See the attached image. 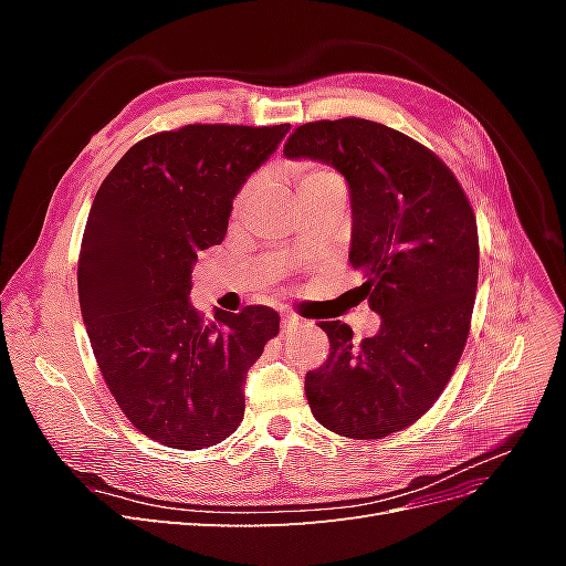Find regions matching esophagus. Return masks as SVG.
<instances>
[{"mask_svg":"<svg viewBox=\"0 0 566 566\" xmlns=\"http://www.w3.org/2000/svg\"><path fill=\"white\" fill-rule=\"evenodd\" d=\"M281 325H283L285 333H290V331H295V328H302L304 321H302L300 316H295V314H285V316L281 318Z\"/></svg>","mask_w":566,"mask_h":566,"instance_id":"esophagus-1","label":"esophagus"}]
</instances>
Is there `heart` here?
<instances>
[{"instance_id":"b5f03b06","label":"heart","mask_w":566,"mask_h":566,"mask_svg":"<svg viewBox=\"0 0 566 566\" xmlns=\"http://www.w3.org/2000/svg\"><path fill=\"white\" fill-rule=\"evenodd\" d=\"M290 177L295 179L297 184V196L310 198V196H318L325 191H345V181L335 172V169L325 167V165H316V163H297L290 167ZM260 191V179H250L241 191L235 196L233 202V212L241 214L248 205L252 202V198Z\"/></svg>"}]
</instances>
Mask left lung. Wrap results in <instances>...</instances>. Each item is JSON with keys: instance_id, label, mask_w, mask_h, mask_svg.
Wrapping results in <instances>:
<instances>
[{"instance_id": "8db88e82", "label": "left lung", "mask_w": 566, "mask_h": 566, "mask_svg": "<svg viewBox=\"0 0 566 566\" xmlns=\"http://www.w3.org/2000/svg\"><path fill=\"white\" fill-rule=\"evenodd\" d=\"M283 153L347 179L356 290L382 316L358 345L347 323H318L331 356L306 373V401L342 437L401 432L441 397L465 349L479 279L472 205L437 153L373 119L300 125Z\"/></svg>"}]
</instances>
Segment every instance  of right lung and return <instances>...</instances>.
<instances>
[{
	"instance_id": "right-lung-1",
	"label": "right lung",
	"mask_w": 566,
	"mask_h": 566,
	"mask_svg": "<svg viewBox=\"0 0 566 566\" xmlns=\"http://www.w3.org/2000/svg\"><path fill=\"white\" fill-rule=\"evenodd\" d=\"M290 125H186L134 144L98 186L77 260L80 310L125 418L169 449L231 437L243 382L281 316L196 312L198 252L224 241L233 198Z\"/></svg>"
}]
</instances>
